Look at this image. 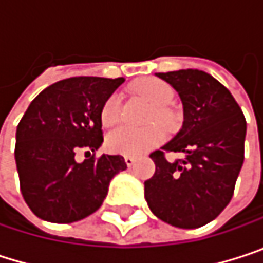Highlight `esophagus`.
<instances>
[{
  "label": "esophagus",
  "mask_w": 263,
  "mask_h": 263,
  "mask_svg": "<svg viewBox=\"0 0 263 263\" xmlns=\"http://www.w3.org/2000/svg\"><path fill=\"white\" fill-rule=\"evenodd\" d=\"M135 160H137V158H135V157H131V155H126V157H125V163H126L128 166H132V164L135 163Z\"/></svg>",
  "instance_id": "1"
}]
</instances>
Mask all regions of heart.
<instances>
[{"label": "heart", "mask_w": 263, "mask_h": 263, "mask_svg": "<svg viewBox=\"0 0 263 263\" xmlns=\"http://www.w3.org/2000/svg\"><path fill=\"white\" fill-rule=\"evenodd\" d=\"M134 91L144 97L149 103L154 105V111L151 112V122L167 123L171 120V112L166 106L174 99V91L169 83L155 78L137 80L134 83ZM122 119V96L119 92H112L102 105L100 120L102 125L111 128L117 125ZM163 129L158 125H152L143 129L122 126L112 131L106 138V146L111 152L120 155H138L158 143L163 141Z\"/></svg>", "instance_id": "heart-1"}]
</instances>
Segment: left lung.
<instances>
[{
	"label": "left lung",
	"instance_id": "1",
	"mask_svg": "<svg viewBox=\"0 0 263 263\" xmlns=\"http://www.w3.org/2000/svg\"><path fill=\"white\" fill-rule=\"evenodd\" d=\"M183 102L180 132L151 154L155 174L144 181V198L161 221L198 229L213 221L230 202L243 163L247 122L232 92L199 70L158 73ZM166 152L184 154L171 162Z\"/></svg>",
	"mask_w": 263,
	"mask_h": 263
}]
</instances>
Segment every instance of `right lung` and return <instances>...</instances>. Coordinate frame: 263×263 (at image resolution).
<instances>
[{
    "instance_id": "1",
    "label": "right lung",
    "mask_w": 263,
    "mask_h": 263,
    "mask_svg": "<svg viewBox=\"0 0 263 263\" xmlns=\"http://www.w3.org/2000/svg\"><path fill=\"white\" fill-rule=\"evenodd\" d=\"M125 82L80 76L50 85L30 103L16 128L15 161L21 193L41 219L70 224L94 213L114 175L126 169L122 155H100V109ZM85 152L78 162L76 154Z\"/></svg>"
}]
</instances>
